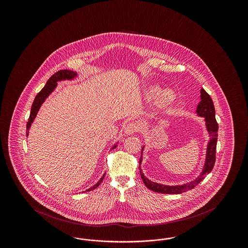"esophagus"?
<instances>
[{"mask_svg":"<svg viewBox=\"0 0 248 248\" xmlns=\"http://www.w3.org/2000/svg\"><path fill=\"white\" fill-rule=\"evenodd\" d=\"M139 131V125L136 123H129L124 126V134L125 135H132Z\"/></svg>","mask_w":248,"mask_h":248,"instance_id":"obj_1","label":"esophagus"}]
</instances>
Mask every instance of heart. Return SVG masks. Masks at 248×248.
I'll return each instance as SVG.
<instances>
[{
	"label": "heart",
	"instance_id": "heart-1",
	"mask_svg": "<svg viewBox=\"0 0 248 248\" xmlns=\"http://www.w3.org/2000/svg\"><path fill=\"white\" fill-rule=\"evenodd\" d=\"M146 97L151 102H157L160 98V104L163 108L171 106L177 99V95L172 90H163L159 86H151L146 90Z\"/></svg>",
	"mask_w": 248,
	"mask_h": 248
}]
</instances>
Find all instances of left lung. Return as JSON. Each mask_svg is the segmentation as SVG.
Wrapping results in <instances>:
<instances>
[{
	"mask_svg": "<svg viewBox=\"0 0 248 248\" xmlns=\"http://www.w3.org/2000/svg\"><path fill=\"white\" fill-rule=\"evenodd\" d=\"M197 114L202 117H204L205 120V125L207 131L210 136V140L207 145V152H206V159L205 164L203 166V169L201 173L200 176L197 177L195 180L189 182L188 184H184L181 186H165L161 185L158 183L153 182L149 180L147 177L144 176L140 168L141 164L142 156L140 160V172L142 180L146 187L149 189H152L155 192L160 193H167V194H179L182 192H185L187 190L193 189L196 185H198L202 179H204L205 176L209 174L212 171L213 167L216 162V150H217V130H218V124L217 123V120L215 117V107L213 103L212 98L209 94L205 92L203 88L201 89V101L197 106ZM143 151V148H142Z\"/></svg>",
	"mask_w": 248,
	"mask_h": 248,
	"instance_id": "1",
	"label": "left lung"
}]
</instances>
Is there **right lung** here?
Here are the masks:
<instances>
[{"mask_svg": "<svg viewBox=\"0 0 248 248\" xmlns=\"http://www.w3.org/2000/svg\"><path fill=\"white\" fill-rule=\"evenodd\" d=\"M76 76H77V73L74 72V71H68V70H61V71H57L55 74H53V75L49 78L47 83L45 85V87L37 94L35 98H34V101H33V103H32L31 109V114H30V117H29V121H28V123H27V130H26L27 136L29 135V129H30V127H31V123H32L33 120L35 119L36 115H37V113H38V110H39L40 107L43 104V102L46 100V98L47 97L49 94H51L52 91L56 88V86H57V84H58L57 82L61 81V80H66V79H67V80H71V79H73V78L76 77ZM115 148H116V145H114L111 149L113 150V149H115ZM105 174H106V173H105ZM105 174L102 176V177L99 179V181H98L95 185H94L92 188L87 189L86 191H89V190H92V189L97 188V187L100 185V183L102 182L103 178L105 177Z\"/></svg>", "mask_w": 248, "mask_h": 248, "instance_id": "1", "label": "right lung"}]
</instances>
